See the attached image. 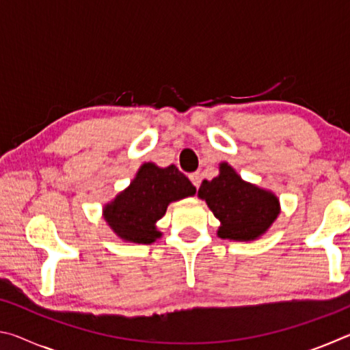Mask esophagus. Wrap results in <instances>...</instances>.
Returning a JSON list of instances; mask_svg holds the SVG:
<instances>
[{
    "label": "esophagus",
    "instance_id": "34e87169",
    "mask_svg": "<svg viewBox=\"0 0 350 350\" xmlns=\"http://www.w3.org/2000/svg\"><path fill=\"white\" fill-rule=\"evenodd\" d=\"M189 180L193 182L194 187L199 188V185H200V174L199 173H191V174H189Z\"/></svg>",
    "mask_w": 350,
    "mask_h": 350
}]
</instances>
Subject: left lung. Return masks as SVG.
<instances>
[{"mask_svg": "<svg viewBox=\"0 0 350 350\" xmlns=\"http://www.w3.org/2000/svg\"><path fill=\"white\" fill-rule=\"evenodd\" d=\"M198 196L204 199L221 227L217 236L230 241H254L262 236L280 215V199L241 176L227 162L219 165V176L204 180Z\"/></svg>", "mask_w": 350, "mask_h": 350, "instance_id": "obj_1", "label": "left lung"}]
</instances>
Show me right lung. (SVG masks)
Here are the masks:
<instances>
[{"label": "right lung", "mask_w": 350, "mask_h": 350, "mask_svg": "<svg viewBox=\"0 0 350 350\" xmlns=\"http://www.w3.org/2000/svg\"><path fill=\"white\" fill-rule=\"evenodd\" d=\"M196 187L174 165L159 168L151 162L139 168L134 180L106 204L103 217L118 238L133 244H151L162 236L156 222L174 200L193 196Z\"/></svg>", "instance_id": "add662e5"}]
</instances>
